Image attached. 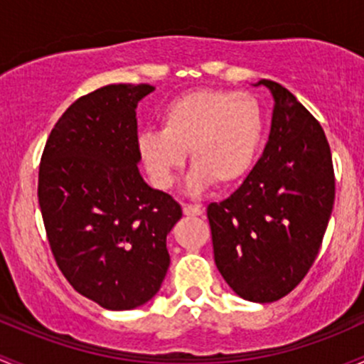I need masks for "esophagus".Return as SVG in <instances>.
<instances>
[{
  "label": "esophagus",
  "mask_w": 364,
  "mask_h": 364,
  "mask_svg": "<svg viewBox=\"0 0 364 364\" xmlns=\"http://www.w3.org/2000/svg\"><path fill=\"white\" fill-rule=\"evenodd\" d=\"M182 210L186 215H191V217L203 215V212H205V208L200 207V205H183Z\"/></svg>",
  "instance_id": "1"
}]
</instances>
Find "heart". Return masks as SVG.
Listing matches in <instances>:
<instances>
[{
    "mask_svg": "<svg viewBox=\"0 0 364 364\" xmlns=\"http://www.w3.org/2000/svg\"><path fill=\"white\" fill-rule=\"evenodd\" d=\"M263 134V108L252 95L198 89L164 107L161 131L141 133L138 151L159 189L173 186L189 152L194 166L187 191L198 194L215 182L231 186L242 181L259 154Z\"/></svg>",
    "mask_w": 364,
    "mask_h": 364,
    "instance_id": "heart-1",
    "label": "heart"
}]
</instances>
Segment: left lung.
I'll list each match as a JSON object with an SVG mask.
<instances>
[{"label":"left lung","instance_id":"obj_1","mask_svg":"<svg viewBox=\"0 0 364 364\" xmlns=\"http://www.w3.org/2000/svg\"><path fill=\"white\" fill-rule=\"evenodd\" d=\"M272 129L242 186L210 203L213 259L240 298L272 303L305 279L335 203L331 151L317 119L272 80Z\"/></svg>","mask_w":364,"mask_h":364}]
</instances>
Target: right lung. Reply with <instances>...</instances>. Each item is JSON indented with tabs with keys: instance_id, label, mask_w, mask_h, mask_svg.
<instances>
[{
	"instance_id": "1",
	"label": "right lung",
	"mask_w": 364,
	"mask_h": 364,
	"mask_svg": "<svg viewBox=\"0 0 364 364\" xmlns=\"http://www.w3.org/2000/svg\"><path fill=\"white\" fill-rule=\"evenodd\" d=\"M149 84H112L70 105L52 127L38 203L54 259L77 293L108 310L154 298L170 266L166 237L182 217L138 163L136 105Z\"/></svg>"
}]
</instances>
